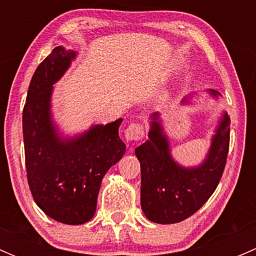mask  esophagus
I'll list each match as a JSON object with an SVG mask.
<instances>
[{
  "instance_id": "1",
  "label": "esophagus",
  "mask_w": 256,
  "mask_h": 256,
  "mask_svg": "<svg viewBox=\"0 0 256 256\" xmlns=\"http://www.w3.org/2000/svg\"><path fill=\"white\" fill-rule=\"evenodd\" d=\"M124 136H125V140L128 142L130 141H140L142 140L144 136V128L141 124L134 122L131 125H128L126 128V130L124 131Z\"/></svg>"
}]
</instances>
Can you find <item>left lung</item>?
I'll return each instance as SVG.
<instances>
[{
	"label": "left lung",
	"instance_id": "1",
	"mask_svg": "<svg viewBox=\"0 0 256 256\" xmlns=\"http://www.w3.org/2000/svg\"><path fill=\"white\" fill-rule=\"evenodd\" d=\"M213 96L219 92L209 90ZM187 102V99H183ZM148 140L135 150L141 164V207L148 220L160 224L182 222L209 200L223 176L229 151L230 118L224 114L202 164L184 168L174 162L168 140L154 112Z\"/></svg>",
	"mask_w": 256,
	"mask_h": 256
}]
</instances>
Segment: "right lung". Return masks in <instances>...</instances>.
Instances as JSON below:
<instances>
[{
	"label": "right lung",
	"mask_w": 256,
	"mask_h": 256,
	"mask_svg": "<svg viewBox=\"0 0 256 256\" xmlns=\"http://www.w3.org/2000/svg\"><path fill=\"white\" fill-rule=\"evenodd\" d=\"M76 52L56 47L38 66L23 109V141L30 190L47 216L78 226L94 216L102 177L126 151L118 138L122 118L95 125L73 138H59L50 116L53 84L62 78Z\"/></svg>",
	"instance_id": "1"
}]
</instances>
